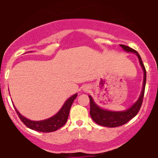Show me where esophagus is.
Masks as SVG:
<instances>
[{
	"label": "esophagus",
	"mask_w": 158,
	"mask_h": 158,
	"mask_svg": "<svg viewBox=\"0 0 158 158\" xmlns=\"http://www.w3.org/2000/svg\"><path fill=\"white\" fill-rule=\"evenodd\" d=\"M85 91H88V89H85Z\"/></svg>",
	"instance_id": "1"
}]
</instances>
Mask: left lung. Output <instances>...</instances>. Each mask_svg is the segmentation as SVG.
<instances>
[{
	"label": "left lung",
	"mask_w": 158,
	"mask_h": 158,
	"mask_svg": "<svg viewBox=\"0 0 158 158\" xmlns=\"http://www.w3.org/2000/svg\"><path fill=\"white\" fill-rule=\"evenodd\" d=\"M120 46L123 48V50L127 52L135 53L139 59L140 65L143 70V89H142L141 93L137 99V102L134 104L131 107H130L128 110L125 111H109V110H103L98 106L95 102L93 101V98L91 96H89L90 102V116L93 121L96 122L97 124L100 126L107 127H116L125 124L128 121L134 118L136 115L138 113L140 107H141L142 102H143V95H144L145 85H146V69H145L144 65L141 60L140 55L133 48H130L129 46H127L124 45H120Z\"/></svg>",
	"instance_id": "left-lung-1"
}]
</instances>
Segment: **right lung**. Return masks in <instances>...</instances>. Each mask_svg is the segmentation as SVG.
<instances>
[{
	"instance_id": "obj_1",
	"label": "right lung",
	"mask_w": 158,
	"mask_h": 158,
	"mask_svg": "<svg viewBox=\"0 0 158 158\" xmlns=\"http://www.w3.org/2000/svg\"><path fill=\"white\" fill-rule=\"evenodd\" d=\"M76 96H77V93L69 98L65 101L64 105L62 106L61 110L55 116H53L52 117L47 119V120H40V121H33V120H28V119L25 118L24 116H23L17 110L16 108H15V110H16L18 116H19L20 120L23 122V123L26 127H27L30 129L43 133L53 132V131L59 130V128L64 126L65 123H66L72 104H73V101L75 100Z\"/></svg>"
}]
</instances>
